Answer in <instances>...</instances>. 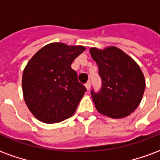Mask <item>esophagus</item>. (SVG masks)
<instances>
[{
    "label": "esophagus",
    "instance_id": "obj_1",
    "mask_svg": "<svg viewBox=\"0 0 160 160\" xmlns=\"http://www.w3.org/2000/svg\"><path fill=\"white\" fill-rule=\"evenodd\" d=\"M86 87H87V90H89L91 87V81L89 80V81H87V83H86Z\"/></svg>",
    "mask_w": 160,
    "mask_h": 160
}]
</instances>
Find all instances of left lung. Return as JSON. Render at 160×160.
Masks as SVG:
<instances>
[{"instance_id": "left-lung-1", "label": "left lung", "mask_w": 160, "mask_h": 160, "mask_svg": "<svg viewBox=\"0 0 160 160\" xmlns=\"http://www.w3.org/2000/svg\"><path fill=\"white\" fill-rule=\"evenodd\" d=\"M98 66L102 87L91 91L95 107L101 114L122 118L138 107L144 94L145 78L134 60L117 47L90 49Z\"/></svg>"}]
</instances>
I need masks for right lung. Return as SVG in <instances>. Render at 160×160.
Returning <instances> with one entry per match:
<instances>
[{"mask_svg": "<svg viewBox=\"0 0 160 160\" xmlns=\"http://www.w3.org/2000/svg\"><path fill=\"white\" fill-rule=\"evenodd\" d=\"M84 46L62 42L47 44L30 60L24 69V99L33 116L46 123L72 117L87 88L79 82L71 64Z\"/></svg>", "mask_w": 160, "mask_h": 160, "instance_id": "add662e5", "label": "right lung"}]
</instances>
